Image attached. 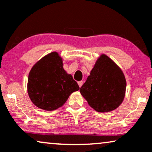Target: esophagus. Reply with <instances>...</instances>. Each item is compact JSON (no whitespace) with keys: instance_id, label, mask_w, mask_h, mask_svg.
Here are the masks:
<instances>
[{"instance_id":"esophagus-1","label":"esophagus","mask_w":152,"mask_h":152,"mask_svg":"<svg viewBox=\"0 0 152 152\" xmlns=\"http://www.w3.org/2000/svg\"><path fill=\"white\" fill-rule=\"evenodd\" d=\"M83 82L82 81H80L78 82V86H79L80 88H81V87L82 86V85H83Z\"/></svg>"}]
</instances>
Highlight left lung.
I'll return each mask as SVG.
<instances>
[{
	"label": "left lung",
	"mask_w": 152,
	"mask_h": 152,
	"mask_svg": "<svg viewBox=\"0 0 152 152\" xmlns=\"http://www.w3.org/2000/svg\"><path fill=\"white\" fill-rule=\"evenodd\" d=\"M126 86L122 69L109 56L102 54L80 88V93L97 112L108 113L123 102Z\"/></svg>",
	"instance_id": "8db88e82"
}]
</instances>
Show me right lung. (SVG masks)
Returning <instances> with one entry per match:
<instances>
[{
  "label": "right lung",
  "instance_id": "obj_1",
  "mask_svg": "<svg viewBox=\"0 0 152 152\" xmlns=\"http://www.w3.org/2000/svg\"><path fill=\"white\" fill-rule=\"evenodd\" d=\"M79 88L72 76L64 69L63 60L56 52L43 56L29 73L28 96L34 105L44 110L59 108Z\"/></svg>",
  "mask_w": 152,
  "mask_h": 152
}]
</instances>
